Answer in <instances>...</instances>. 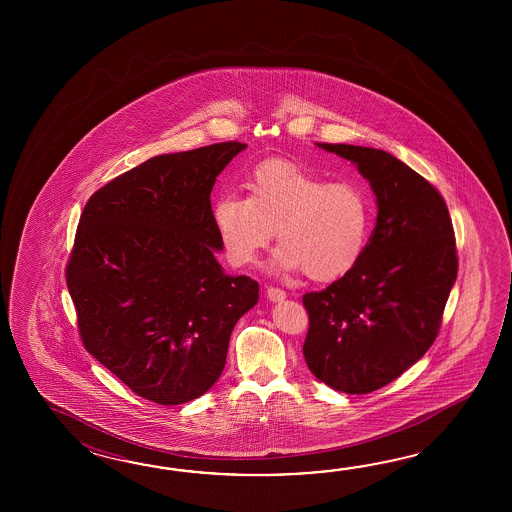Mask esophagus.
Masks as SVG:
<instances>
[{"label": "esophagus", "mask_w": 512, "mask_h": 512, "mask_svg": "<svg viewBox=\"0 0 512 512\" xmlns=\"http://www.w3.org/2000/svg\"><path fill=\"white\" fill-rule=\"evenodd\" d=\"M265 294H267V298H269L271 302H282L283 298L287 296L285 291H283V289H278V287H267Z\"/></svg>", "instance_id": "34e87169"}]
</instances>
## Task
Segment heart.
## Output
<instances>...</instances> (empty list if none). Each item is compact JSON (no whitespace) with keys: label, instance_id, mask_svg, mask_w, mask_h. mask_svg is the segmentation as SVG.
I'll use <instances>...</instances> for the list:
<instances>
[{"label":"heart","instance_id":"obj_1","mask_svg":"<svg viewBox=\"0 0 512 512\" xmlns=\"http://www.w3.org/2000/svg\"><path fill=\"white\" fill-rule=\"evenodd\" d=\"M245 188L247 197L227 194L214 205V225L232 265H252L276 230L280 271L333 282L359 263L371 225L370 199L359 185L327 183L294 164L269 163L249 175Z\"/></svg>","mask_w":512,"mask_h":512}]
</instances>
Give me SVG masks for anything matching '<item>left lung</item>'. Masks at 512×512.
I'll return each instance as SVG.
<instances>
[{"label": "left lung", "instance_id": "obj_1", "mask_svg": "<svg viewBox=\"0 0 512 512\" xmlns=\"http://www.w3.org/2000/svg\"><path fill=\"white\" fill-rule=\"evenodd\" d=\"M318 146L357 166L379 208L359 263L304 294L307 368L329 388L360 395L395 381L434 344L456 282V238L445 199L392 153Z\"/></svg>", "mask_w": 512, "mask_h": 512}]
</instances>
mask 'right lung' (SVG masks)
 I'll list each match as a JSON object with an SVG mask.
<instances>
[{
  "instance_id": "1",
  "label": "right lung",
  "mask_w": 512,
  "mask_h": 512,
  "mask_svg": "<svg viewBox=\"0 0 512 512\" xmlns=\"http://www.w3.org/2000/svg\"><path fill=\"white\" fill-rule=\"evenodd\" d=\"M245 148L152 157L97 190L80 216L66 280L84 348L152 403L208 392L232 329L258 302V282L216 260L210 205L216 177Z\"/></svg>"
}]
</instances>
